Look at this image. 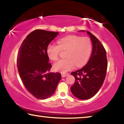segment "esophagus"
<instances>
[{"instance_id": "esophagus-1", "label": "esophagus", "mask_w": 124, "mask_h": 124, "mask_svg": "<svg viewBox=\"0 0 124 124\" xmlns=\"http://www.w3.org/2000/svg\"><path fill=\"white\" fill-rule=\"evenodd\" d=\"M69 75V73H62V78H64L67 76Z\"/></svg>"}]
</instances>
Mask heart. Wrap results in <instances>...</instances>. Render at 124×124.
Here are the masks:
<instances>
[{
	"mask_svg": "<svg viewBox=\"0 0 124 124\" xmlns=\"http://www.w3.org/2000/svg\"><path fill=\"white\" fill-rule=\"evenodd\" d=\"M58 45L49 44L46 47L47 55L50 60L55 61L61 50H67L66 58L54 63V69L56 71L66 73L74 68L75 65L80 67L86 63L91 55L92 43L87 37L75 35H67L57 41Z\"/></svg>",
	"mask_w": 124,
	"mask_h": 124,
	"instance_id": "1",
	"label": "heart"
}]
</instances>
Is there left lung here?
<instances>
[{"mask_svg": "<svg viewBox=\"0 0 124 124\" xmlns=\"http://www.w3.org/2000/svg\"><path fill=\"white\" fill-rule=\"evenodd\" d=\"M85 32V31H79ZM92 43V52L85 66L71 73L75 83L70 90L73 95L80 100H87L93 97L103 85L107 69L106 50L97 38L86 31Z\"/></svg>", "mask_w": 124, "mask_h": 124, "instance_id": "left-lung-1", "label": "left lung"}]
</instances>
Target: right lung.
Here are the masks:
<instances>
[{"label":"right lung","mask_w":124,"mask_h":124,"mask_svg":"<svg viewBox=\"0 0 124 124\" xmlns=\"http://www.w3.org/2000/svg\"><path fill=\"white\" fill-rule=\"evenodd\" d=\"M58 34L37 29L23 41L17 58L18 73L25 87L38 99L44 100L53 95L61 79L60 73H50L51 64L46 47Z\"/></svg>","instance_id":"1"}]
</instances>
